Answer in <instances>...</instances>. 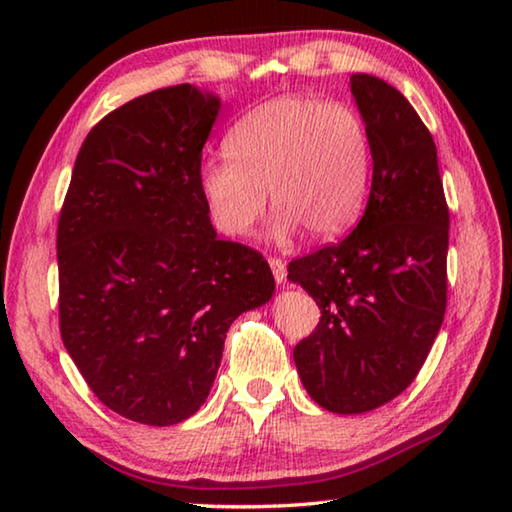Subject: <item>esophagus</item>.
Wrapping results in <instances>:
<instances>
[{
	"label": "esophagus",
	"instance_id": "1",
	"mask_svg": "<svg viewBox=\"0 0 512 512\" xmlns=\"http://www.w3.org/2000/svg\"><path fill=\"white\" fill-rule=\"evenodd\" d=\"M268 266H271V271H273V277H275L277 284L287 282V264H284L282 259L271 257V259H268Z\"/></svg>",
	"mask_w": 512,
	"mask_h": 512
}]
</instances>
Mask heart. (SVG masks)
Here are the masks:
<instances>
[{
    "label": "heart",
    "instance_id": "obj_1",
    "mask_svg": "<svg viewBox=\"0 0 512 512\" xmlns=\"http://www.w3.org/2000/svg\"><path fill=\"white\" fill-rule=\"evenodd\" d=\"M230 160H205L198 189L214 228L246 237L275 207L271 232L289 239H336L363 212L372 180L366 121L348 103H320L287 94L241 117L225 137Z\"/></svg>",
    "mask_w": 512,
    "mask_h": 512
}]
</instances>
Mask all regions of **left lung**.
Listing matches in <instances>:
<instances>
[{
	"label": "left lung",
	"mask_w": 512,
	"mask_h": 512,
	"mask_svg": "<svg viewBox=\"0 0 512 512\" xmlns=\"http://www.w3.org/2000/svg\"><path fill=\"white\" fill-rule=\"evenodd\" d=\"M372 142L366 212L348 237L289 264L320 309L293 348L302 386L332 413L391 402L418 375L447 307L449 212L433 137L400 90L352 74Z\"/></svg>",
	"instance_id": "8db88e82"
}]
</instances>
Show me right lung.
Listing matches in <instances>:
<instances>
[{"mask_svg":"<svg viewBox=\"0 0 512 512\" xmlns=\"http://www.w3.org/2000/svg\"><path fill=\"white\" fill-rule=\"evenodd\" d=\"M221 99L183 83L112 110L85 137L58 219L60 336L124 418L201 409L235 318L271 300L266 259L216 237L198 189Z\"/></svg>","mask_w":512,"mask_h":512,"instance_id":"right-lung-1","label":"right lung"}]
</instances>
